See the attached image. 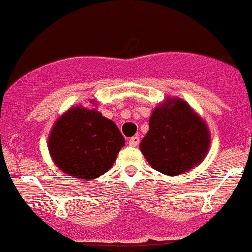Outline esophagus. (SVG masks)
<instances>
[{
    "label": "esophagus",
    "instance_id": "34e87169",
    "mask_svg": "<svg viewBox=\"0 0 252 252\" xmlns=\"http://www.w3.org/2000/svg\"><path fill=\"white\" fill-rule=\"evenodd\" d=\"M138 143H139V137L138 136H133V137H131V138L128 139L129 146L136 147V146H138Z\"/></svg>",
    "mask_w": 252,
    "mask_h": 252
}]
</instances>
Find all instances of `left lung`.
I'll return each mask as SVG.
<instances>
[{
	"label": "left lung",
	"mask_w": 252,
	"mask_h": 252,
	"mask_svg": "<svg viewBox=\"0 0 252 252\" xmlns=\"http://www.w3.org/2000/svg\"><path fill=\"white\" fill-rule=\"evenodd\" d=\"M210 144V129L200 115L183 99L166 98L152 113L139 147L152 168L176 176L200 165Z\"/></svg>",
	"instance_id": "left-lung-1"
}]
</instances>
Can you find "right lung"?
I'll return each mask as SVG.
<instances>
[{
	"label": "right lung",
	"instance_id": "obj_1",
	"mask_svg": "<svg viewBox=\"0 0 252 252\" xmlns=\"http://www.w3.org/2000/svg\"><path fill=\"white\" fill-rule=\"evenodd\" d=\"M124 146L125 138L114 121L82 105L68 109L55 123L47 142L60 170L87 181L110 170Z\"/></svg>",
	"mask_w": 252,
	"mask_h": 252
}]
</instances>
